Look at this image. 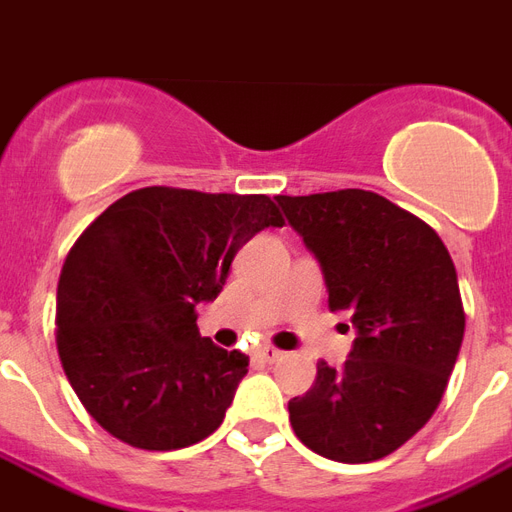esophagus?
I'll use <instances>...</instances> for the list:
<instances>
[{"label": "esophagus", "instance_id": "1", "mask_svg": "<svg viewBox=\"0 0 512 512\" xmlns=\"http://www.w3.org/2000/svg\"><path fill=\"white\" fill-rule=\"evenodd\" d=\"M255 358L263 363H276V361H282V352L276 350V347H257Z\"/></svg>", "mask_w": 512, "mask_h": 512}]
</instances>
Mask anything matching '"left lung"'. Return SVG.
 <instances>
[{"label":"left lung","mask_w":512,"mask_h":512,"mask_svg":"<svg viewBox=\"0 0 512 512\" xmlns=\"http://www.w3.org/2000/svg\"><path fill=\"white\" fill-rule=\"evenodd\" d=\"M276 203L317 257L331 312L355 342L287 404L295 437L342 464H366L415 437L442 401L464 339L456 266L423 219L366 189Z\"/></svg>","instance_id":"1"}]
</instances>
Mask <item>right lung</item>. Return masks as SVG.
Segmentation results:
<instances>
[{"instance_id": "obj_1", "label": "right lung", "mask_w": 512, "mask_h": 512, "mask_svg": "<svg viewBox=\"0 0 512 512\" xmlns=\"http://www.w3.org/2000/svg\"><path fill=\"white\" fill-rule=\"evenodd\" d=\"M266 195L135 189L83 230L56 287L64 374L102 429L132 448L179 450L219 429L249 358L200 336L249 238L282 227Z\"/></svg>"}]
</instances>
